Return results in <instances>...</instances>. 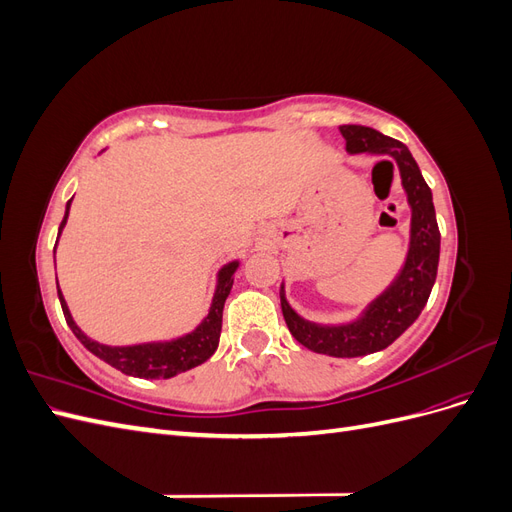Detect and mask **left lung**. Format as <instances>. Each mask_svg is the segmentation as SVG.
Wrapping results in <instances>:
<instances>
[{"instance_id":"obj_1","label":"left lung","mask_w":512,"mask_h":512,"mask_svg":"<svg viewBox=\"0 0 512 512\" xmlns=\"http://www.w3.org/2000/svg\"><path fill=\"white\" fill-rule=\"evenodd\" d=\"M339 130L346 138V149L350 153L367 151L389 156V160L382 162H391L399 168L401 183L412 207V237L404 271L382 297L369 305L361 320L342 324V327H322V324L307 322L288 305L282 286V312L292 337L318 354L352 359V356L371 354L391 346L423 312L438 275L440 230L429 185L404 143L365 126H342Z\"/></svg>"}]
</instances>
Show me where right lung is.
<instances>
[{"instance_id":"right-lung-1","label":"right lung","mask_w":512,"mask_h":512,"mask_svg":"<svg viewBox=\"0 0 512 512\" xmlns=\"http://www.w3.org/2000/svg\"><path fill=\"white\" fill-rule=\"evenodd\" d=\"M70 203L66 207V215L61 220L59 226V235L61 228L66 226L68 220V211H70ZM239 262H230L226 265L220 275H218V288H215L213 294V303L207 318L198 324V329L192 331L190 335L179 337L175 342H164V344H141V346H123V348H113V346H104L89 339L76 322L72 320L68 305L61 297V290H57L59 294V303L61 309H64V316L68 327L72 329V333L79 337V342L89 350L94 352L98 359H102L104 363L113 365L115 369L123 371L128 376H136V378H145V380H153V378H173L181 371H188L200 363H205L209 356L218 350L220 344V333H222V312H224V303L226 297L230 294L232 288V273L237 271Z\"/></svg>"}]
</instances>
